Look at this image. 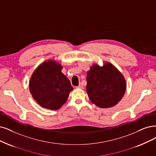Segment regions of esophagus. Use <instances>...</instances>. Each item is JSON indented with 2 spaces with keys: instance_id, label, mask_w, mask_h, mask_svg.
<instances>
[{
  "instance_id": "obj_1",
  "label": "esophagus",
  "mask_w": 156,
  "mask_h": 156,
  "mask_svg": "<svg viewBox=\"0 0 156 156\" xmlns=\"http://www.w3.org/2000/svg\"><path fill=\"white\" fill-rule=\"evenodd\" d=\"M77 88H78V89H83V85H82V83H80V85L78 86Z\"/></svg>"
}]
</instances>
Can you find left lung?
Returning <instances> with one entry per match:
<instances>
[{
  "mask_svg": "<svg viewBox=\"0 0 156 156\" xmlns=\"http://www.w3.org/2000/svg\"><path fill=\"white\" fill-rule=\"evenodd\" d=\"M126 90L125 80L118 69L109 63L103 67L94 65L87 73L86 90L90 100L100 108L116 105Z\"/></svg>",
  "mask_w": 156,
  "mask_h": 156,
  "instance_id": "1",
  "label": "left lung"
}]
</instances>
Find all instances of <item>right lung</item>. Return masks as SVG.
<instances>
[{"label": "right lung", "mask_w": 156, "mask_h": 156, "mask_svg": "<svg viewBox=\"0 0 156 156\" xmlns=\"http://www.w3.org/2000/svg\"><path fill=\"white\" fill-rule=\"evenodd\" d=\"M61 65L53 60L46 61L34 71L30 90L38 104L50 110H58L66 102L73 90L69 79L62 73Z\"/></svg>", "instance_id": "obj_1"}]
</instances>
